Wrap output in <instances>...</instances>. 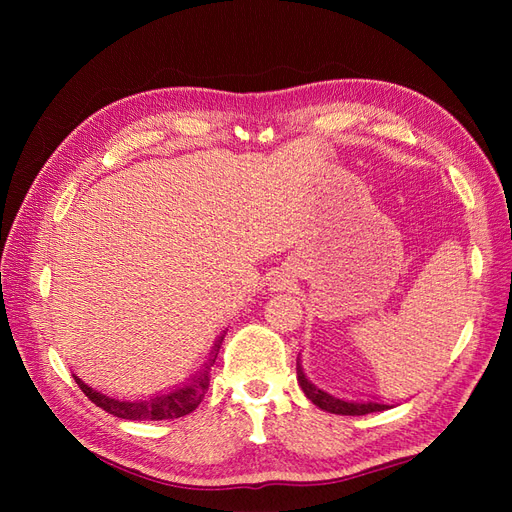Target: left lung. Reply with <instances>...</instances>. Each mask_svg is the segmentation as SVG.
Wrapping results in <instances>:
<instances>
[{
    "instance_id": "obj_1",
    "label": "left lung",
    "mask_w": 512,
    "mask_h": 512,
    "mask_svg": "<svg viewBox=\"0 0 512 512\" xmlns=\"http://www.w3.org/2000/svg\"><path fill=\"white\" fill-rule=\"evenodd\" d=\"M297 380L299 386L303 389V393L307 395V399L312 401L314 406L327 410L331 414H342V416H361V414H369V412H382L389 410L393 406L389 404H380V401H348V399H339L327 391L318 389L316 384H312L307 380L301 359L297 361Z\"/></svg>"
}]
</instances>
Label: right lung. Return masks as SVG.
<instances>
[{"mask_svg":"<svg viewBox=\"0 0 512 512\" xmlns=\"http://www.w3.org/2000/svg\"><path fill=\"white\" fill-rule=\"evenodd\" d=\"M224 342V335L218 337L215 342L207 363L203 369H198L194 376L188 378V382L181 386H173V391L160 393L151 399H136V401H126V399H115L108 397L96 389L87 386L79 376H74V382L81 386V391L94 401V404L108 414L119 416V418H128V421H164V418H179L190 414L198 408L200 401H203L207 389H209V371L218 359L220 346Z\"/></svg>","mask_w":512,"mask_h":512,"instance_id":"add662e5","label":"right lung"}]
</instances>
